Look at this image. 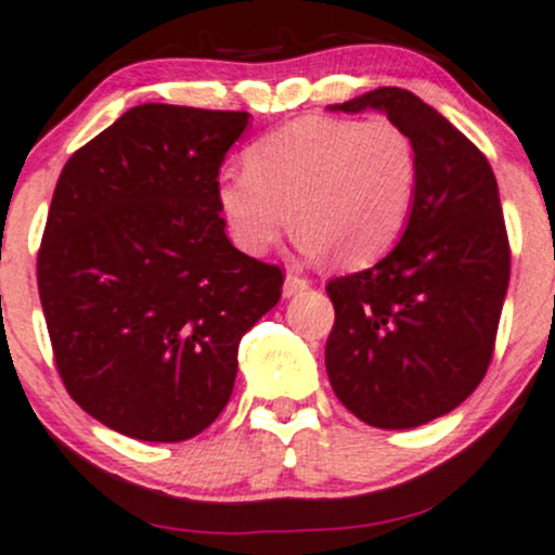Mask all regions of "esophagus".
Returning <instances> with one entry per match:
<instances>
[{
	"label": "esophagus",
	"instance_id": "obj_1",
	"mask_svg": "<svg viewBox=\"0 0 555 555\" xmlns=\"http://www.w3.org/2000/svg\"><path fill=\"white\" fill-rule=\"evenodd\" d=\"M310 287V282L306 276H297V273H287V282H284V297H292V295H300V292H306Z\"/></svg>",
	"mask_w": 555,
	"mask_h": 555
}]
</instances>
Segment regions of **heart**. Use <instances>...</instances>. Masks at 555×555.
I'll use <instances>...</instances> for the list:
<instances>
[{
	"instance_id": "1",
	"label": "heart",
	"mask_w": 555,
	"mask_h": 555,
	"mask_svg": "<svg viewBox=\"0 0 555 555\" xmlns=\"http://www.w3.org/2000/svg\"><path fill=\"white\" fill-rule=\"evenodd\" d=\"M418 152L389 118H300L258 139L245 170H223L216 205L234 245L263 255L295 212L300 245L363 268L400 242L416 208Z\"/></svg>"
}]
</instances>
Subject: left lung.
I'll use <instances>...</instances> for the list:
<instances>
[{
  "label": "left lung",
  "mask_w": 555,
  "mask_h": 555,
  "mask_svg": "<svg viewBox=\"0 0 555 555\" xmlns=\"http://www.w3.org/2000/svg\"><path fill=\"white\" fill-rule=\"evenodd\" d=\"M332 109H379L418 152L416 208L398 245L326 284L334 395L361 422L411 429L464 403L492 361L511 273L498 181L482 152L411 91L382 87Z\"/></svg>",
  "instance_id": "1"
}]
</instances>
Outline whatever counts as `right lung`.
<instances>
[{"label":"right lung","instance_id":"1","mask_svg":"<svg viewBox=\"0 0 555 555\" xmlns=\"http://www.w3.org/2000/svg\"><path fill=\"white\" fill-rule=\"evenodd\" d=\"M249 113L139 105L70 155L36 279L65 389L144 442H181L231 398L247 328L284 273L240 253L216 181Z\"/></svg>","mask_w":555,"mask_h":555}]
</instances>
